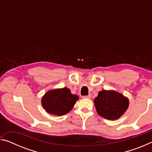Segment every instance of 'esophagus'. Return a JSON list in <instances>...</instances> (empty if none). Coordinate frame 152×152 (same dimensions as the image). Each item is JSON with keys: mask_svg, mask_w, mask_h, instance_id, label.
Listing matches in <instances>:
<instances>
[{"mask_svg": "<svg viewBox=\"0 0 152 152\" xmlns=\"http://www.w3.org/2000/svg\"><path fill=\"white\" fill-rule=\"evenodd\" d=\"M82 98H83V99H91V94H88V95H87V96H82Z\"/></svg>", "mask_w": 152, "mask_h": 152, "instance_id": "1", "label": "esophagus"}]
</instances>
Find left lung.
I'll list each match as a JSON object with an SVG mask.
<instances>
[{
	"instance_id": "8db88e82",
	"label": "left lung",
	"mask_w": 152,
	"mask_h": 152,
	"mask_svg": "<svg viewBox=\"0 0 152 152\" xmlns=\"http://www.w3.org/2000/svg\"><path fill=\"white\" fill-rule=\"evenodd\" d=\"M96 112L100 116L109 120L121 117L129 107V100L114 91H101L94 100Z\"/></svg>"
}]
</instances>
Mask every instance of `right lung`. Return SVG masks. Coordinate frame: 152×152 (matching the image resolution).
Returning <instances> with one entry per match:
<instances>
[{
    "instance_id": "obj_1",
    "label": "right lung",
    "mask_w": 152,
    "mask_h": 152,
    "mask_svg": "<svg viewBox=\"0 0 152 152\" xmlns=\"http://www.w3.org/2000/svg\"><path fill=\"white\" fill-rule=\"evenodd\" d=\"M78 96L72 94L70 89L63 88L49 91L42 99V104L50 114L58 116L66 115L72 110Z\"/></svg>"
}]
</instances>
